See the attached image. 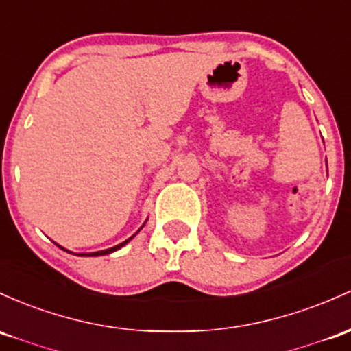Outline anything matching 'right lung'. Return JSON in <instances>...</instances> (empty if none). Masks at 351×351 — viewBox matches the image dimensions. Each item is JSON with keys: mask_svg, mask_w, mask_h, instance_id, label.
<instances>
[{"mask_svg": "<svg viewBox=\"0 0 351 351\" xmlns=\"http://www.w3.org/2000/svg\"><path fill=\"white\" fill-rule=\"evenodd\" d=\"M143 226H145V225H143ZM143 226H141V228H143ZM141 228H140V230H141ZM140 230H138V232H140ZM138 232H136V233H138ZM136 233H134V234H136ZM134 234H133V237H134ZM133 237H132V238H133ZM132 238H128V240L123 241V243H119V245H117V246H113V248L101 250V252H95V253H80L78 256H101V255H108V253H113V252H117V250L121 248V246H125L126 243H128L130 240H132ZM58 246H60V245H58ZM60 248H61V246H60ZM61 250H64V248H61ZM64 252H68V250H64ZM68 253H69V252H68Z\"/></svg>", "mask_w": 351, "mask_h": 351, "instance_id": "obj_1", "label": "right lung"}]
</instances>
